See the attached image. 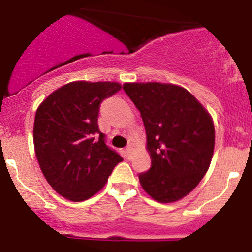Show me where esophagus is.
I'll use <instances>...</instances> for the list:
<instances>
[{"label": "esophagus", "mask_w": 252, "mask_h": 252, "mask_svg": "<svg viewBox=\"0 0 252 252\" xmlns=\"http://www.w3.org/2000/svg\"><path fill=\"white\" fill-rule=\"evenodd\" d=\"M132 151H133V147H132V146L126 147V149H125V154H126L127 159H129V158H131V157H132Z\"/></svg>", "instance_id": "esophagus-1"}]
</instances>
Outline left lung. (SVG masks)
Returning <instances> with one entry per match:
<instances>
[{"instance_id":"left-lung-1","label":"left lung","mask_w":252,"mask_h":252,"mask_svg":"<svg viewBox=\"0 0 252 252\" xmlns=\"http://www.w3.org/2000/svg\"><path fill=\"white\" fill-rule=\"evenodd\" d=\"M124 91L141 113L151 169L139 183L153 200H181L198 185L213 157L214 125L202 104L170 83H125Z\"/></svg>"}]
</instances>
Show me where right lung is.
Masks as SVG:
<instances>
[{
	"label": "right lung",
	"instance_id": "add662e5",
	"mask_svg": "<svg viewBox=\"0 0 252 252\" xmlns=\"http://www.w3.org/2000/svg\"><path fill=\"white\" fill-rule=\"evenodd\" d=\"M121 89L116 82L76 81L52 92L34 120V148L47 183L73 202L103 189L123 158L106 146L98 126L99 106Z\"/></svg>",
	"mask_w": 252,
	"mask_h": 252
}]
</instances>
